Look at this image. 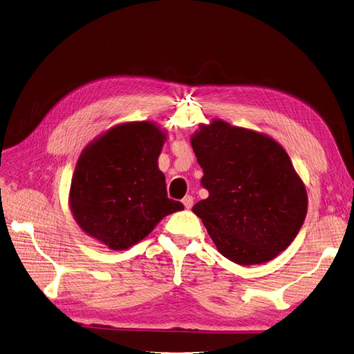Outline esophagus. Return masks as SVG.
<instances>
[{
	"label": "esophagus",
	"mask_w": 354,
	"mask_h": 354,
	"mask_svg": "<svg viewBox=\"0 0 354 354\" xmlns=\"http://www.w3.org/2000/svg\"><path fill=\"white\" fill-rule=\"evenodd\" d=\"M182 204L185 205V208L187 209H189V208H192V205H194V198L191 196V195H187L185 198L182 199Z\"/></svg>",
	"instance_id": "1"
}]
</instances>
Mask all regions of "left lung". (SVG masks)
<instances>
[{
	"mask_svg": "<svg viewBox=\"0 0 354 354\" xmlns=\"http://www.w3.org/2000/svg\"><path fill=\"white\" fill-rule=\"evenodd\" d=\"M208 198L194 205L217 250L241 266L288 249L304 224L308 195L286 150L265 133L214 118L191 136Z\"/></svg>",
	"mask_w": 354,
	"mask_h": 354,
	"instance_id": "obj_1",
	"label": "left lung"
}]
</instances>
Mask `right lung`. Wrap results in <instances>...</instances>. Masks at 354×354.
Instances as JSON below:
<instances>
[{"instance_id": "1", "label": "right lung", "mask_w": 354, "mask_h": 354, "mask_svg": "<svg viewBox=\"0 0 354 354\" xmlns=\"http://www.w3.org/2000/svg\"><path fill=\"white\" fill-rule=\"evenodd\" d=\"M167 131L153 121H129L95 137L72 175L69 208L82 232L111 250L147 237L183 205L166 195L158 159Z\"/></svg>"}]
</instances>
